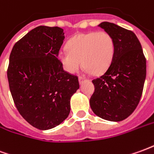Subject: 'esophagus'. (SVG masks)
Returning <instances> with one entry per match:
<instances>
[{
    "instance_id": "esophagus-1",
    "label": "esophagus",
    "mask_w": 154,
    "mask_h": 154,
    "mask_svg": "<svg viewBox=\"0 0 154 154\" xmlns=\"http://www.w3.org/2000/svg\"><path fill=\"white\" fill-rule=\"evenodd\" d=\"M78 80H79V82H80V83H82L84 81L86 80V78H84V77H79Z\"/></svg>"
}]
</instances>
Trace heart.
I'll return each instance as SVG.
<instances>
[{
    "label": "heart",
    "instance_id": "1",
    "mask_svg": "<svg viewBox=\"0 0 154 154\" xmlns=\"http://www.w3.org/2000/svg\"><path fill=\"white\" fill-rule=\"evenodd\" d=\"M67 49L59 54L61 63L67 72L75 73L82 63L87 72L101 74L113 61L116 44L109 33L92 31L75 35L68 41Z\"/></svg>",
    "mask_w": 154,
    "mask_h": 154
}]
</instances>
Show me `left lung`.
Here are the masks:
<instances>
[{
  "instance_id": "left-lung-1",
  "label": "left lung",
  "mask_w": 154,
  "mask_h": 154,
  "mask_svg": "<svg viewBox=\"0 0 154 154\" xmlns=\"http://www.w3.org/2000/svg\"><path fill=\"white\" fill-rule=\"evenodd\" d=\"M113 37V61L104 75L92 81L95 91L90 99L91 110L109 121H121L135 110L146 78V59L134 32L102 22L98 25Z\"/></svg>"
}]
</instances>
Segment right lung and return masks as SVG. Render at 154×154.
Segmentation results:
<instances>
[{"label":"right lung","instance_id":"1","mask_svg":"<svg viewBox=\"0 0 154 154\" xmlns=\"http://www.w3.org/2000/svg\"><path fill=\"white\" fill-rule=\"evenodd\" d=\"M63 29L40 25L14 45L7 78L17 110L41 130L56 127L70 113L72 96L79 89L78 78L65 72L57 58Z\"/></svg>","mask_w":154,"mask_h":154}]
</instances>
